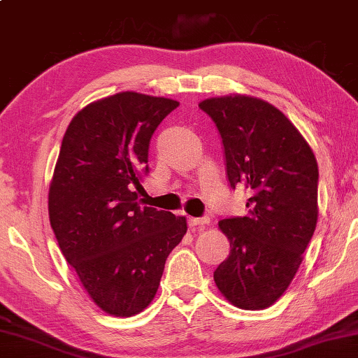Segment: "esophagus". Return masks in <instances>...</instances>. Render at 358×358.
<instances>
[{
    "label": "esophagus",
    "mask_w": 358,
    "mask_h": 358,
    "mask_svg": "<svg viewBox=\"0 0 358 358\" xmlns=\"http://www.w3.org/2000/svg\"><path fill=\"white\" fill-rule=\"evenodd\" d=\"M187 224H189L191 229H203L206 224H210V219L208 217H189L187 219Z\"/></svg>",
    "instance_id": "34e87169"
}]
</instances>
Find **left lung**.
Segmentation results:
<instances>
[{
	"label": "left lung",
	"mask_w": 358,
	"mask_h": 358,
	"mask_svg": "<svg viewBox=\"0 0 358 358\" xmlns=\"http://www.w3.org/2000/svg\"><path fill=\"white\" fill-rule=\"evenodd\" d=\"M199 106L222 138L230 186L252 192L247 216L219 222L230 255L214 271V282L238 308H268L289 287L316 229V158L288 117L268 101L227 95Z\"/></svg>",
	"instance_id": "8db88e82"
}]
</instances>
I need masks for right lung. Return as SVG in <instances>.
<instances>
[{"instance_id": "right-lung-1", "label": "right lung", "mask_w": 358, "mask_h": 358, "mask_svg": "<svg viewBox=\"0 0 358 358\" xmlns=\"http://www.w3.org/2000/svg\"><path fill=\"white\" fill-rule=\"evenodd\" d=\"M178 101L119 92L83 108L64 134L48 192L50 224L90 299L129 317L157 294L186 217L139 206L148 147Z\"/></svg>"}]
</instances>
